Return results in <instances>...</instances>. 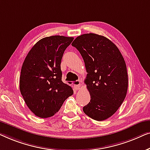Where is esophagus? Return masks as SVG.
Wrapping results in <instances>:
<instances>
[{
	"label": "esophagus",
	"instance_id": "esophagus-1",
	"mask_svg": "<svg viewBox=\"0 0 150 150\" xmlns=\"http://www.w3.org/2000/svg\"><path fill=\"white\" fill-rule=\"evenodd\" d=\"M81 83H80L79 80H77V81H75V84L74 85V86H73V87H74L75 90H78L80 89V87H81Z\"/></svg>",
	"mask_w": 150,
	"mask_h": 150
}]
</instances>
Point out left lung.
<instances>
[{
	"mask_svg": "<svg viewBox=\"0 0 150 150\" xmlns=\"http://www.w3.org/2000/svg\"><path fill=\"white\" fill-rule=\"evenodd\" d=\"M83 59L87 77L85 83L90 101L83 107L88 116L103 121L116 112L128 90L126 62L117 46L107 38L83 34L72 43Z\"/></svg>",
	"mask_w": 150,
	"mask_h": 150,
	"instance_id": "1",
	"label": "left lung"
}]
</instances>
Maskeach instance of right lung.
Masks as SVG:
<instances>
[{"mask_svg":"<svg viewBox=\"0 0 150 150\" xmlns=\"http://www.w3.org/2000/svg\"><path fill=\"white\" fill-rule=\"evenodd\" d=\"M74 38L55 35L39 40L23 63L20 90L26 104L37 117L56 113L64 101L73 95L71 86L62 81L61 60Z\"/></svg>","mask_w":150,"mask_h":150,"instance_id":"add662e5","label":"right lung"}]
</instances>
